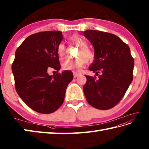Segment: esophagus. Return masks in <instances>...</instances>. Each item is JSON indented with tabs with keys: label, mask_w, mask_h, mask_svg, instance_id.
I'll list each match as a JSON object with an SVG mask.
<instances>
[{
	"label": "esophagus",
	"mask_w": 149,
	"mask_h": 149,
	"mask_svg": "<svg viewBox=\"0 0 149 149\" xmlns=\"http://www.w3.org/2000/svg\"><path fill=\"white\" fill-rule=\"evenodd\" d=\"M79 75H80V73H78V72H73L74 78H77V77H78Z\"/></svg>",
	"instance_id": "esophagus-1"
}]
</instances>
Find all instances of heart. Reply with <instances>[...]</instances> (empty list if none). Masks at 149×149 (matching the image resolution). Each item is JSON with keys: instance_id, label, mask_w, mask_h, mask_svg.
<instances>
[{"instance_id": "heart-1", "label": "heart", "mask_w": 149, "mask_h": 149, "mask_svg": "<svg viewBox=\"0 0 149 149\" xmlns=\"http://www.w3.org/2000/svg\"><path fill=\"white\" fill-rule=\"evenodd\" d=\"M69 40L72 44L80 46L79 50L76 54L77 58L73 60H68L63 63L62 68L65 70H73L79 71L83 68L86 62H91L95 58V54L88 47V44L84 38L78 35H73L69 38ZM57 54L60 58H63L65 54V45L63 42L58 45Z\"/></svg>"}]
</instances>
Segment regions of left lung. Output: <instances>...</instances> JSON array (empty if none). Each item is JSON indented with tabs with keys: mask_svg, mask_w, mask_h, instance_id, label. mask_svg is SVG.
Here are the masks:
<instances>
[{
	"mask_svg": "<svg viewBox=\"0 0 149 149\" xmlns=\"http://www.w3.org/2000/svg\"><path fill=\"white\" fill-rule=\"evenodd\" d=\"M83 33L95 48V59L89 70L98 76L86 75L85 96L93 107L110 109L120 102L132 82L134 58L128 45L116 35L97 30Z\"/></svg>",
	"mask_w": 149,
	"mask_h": 149,
	"instance_id": "8db88e82",
	"label": "left lung"
}]
</instances>
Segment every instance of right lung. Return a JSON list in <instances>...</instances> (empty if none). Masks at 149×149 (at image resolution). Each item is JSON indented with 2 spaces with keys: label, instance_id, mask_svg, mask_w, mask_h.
Here are the masks:
<instances>
[{
  "label": "right lung",
  "instance_id": "add662e5",
  "mask_svg": "<svg viewBox=\"0 0 149 149\" xmlns=\"http://www.w3.org/2000/svg\"><path fill=\"white\" fill-rule=\"evenodd\" d=\"M62 38V31L36 33L27 37L15 51L11 66L15 89L22 101L39 113H52L62 105L67 87L73 78L70 71L58 72L57 46ZM51 68L57 73L50 76Z\"/></svg>",
  "mask_w": 149,
  "mask_h": 149
}]
</instances>
